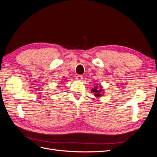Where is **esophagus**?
<instances>
[{"label":"esophagus","mask_w":157,"mask_h":157,"mask_svg":"<svg viewBox=\"0 0 157 157\" xmlns=\"http://www.w3.org/2000/svg\"><path fill=\"white\" fill-rule=\"evenodd\" d=\"M76 79H77V80H81L83 79V76L78 75L77 76V77H76Z\"/></svg>","instance_id":"1"}]
</instances>
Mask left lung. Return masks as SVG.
Returning <instances> with one entry per match:
<instances>
[{"label": "left lung", "instance_id": "8db88e82", "mask_svg": "<svg viewBox=\"0 0 157 157\" xmlns=\"http://www.w3.org/2000/svg\"><path fill=\"white\" fill-rule=\"evenodd\" d=\"M98 85H96V86H94V88H93L92 89V92L94 94V96L96 97H98V98H99L102 96V92H103V90L101 89V86H100L99 87H100L101 88H98Z\"/></svg>", "mask_w": 157, "mask_h": 157}]
</instances>
